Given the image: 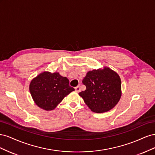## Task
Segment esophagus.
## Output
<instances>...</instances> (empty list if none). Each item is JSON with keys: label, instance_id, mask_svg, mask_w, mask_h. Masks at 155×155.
Listing matches in <instances>:
<instances>
[{"label": "esophagus", "instance_id": "obj_1", "mask_svg": "<svg viewBox=\"0 0 155 155\" xmlns=\"http://www.w3.org/2000/svg\"><path fill=\"white\" fill-rule=\"evenodd\" d=\"M80 91H81V89H80V87L79 86H77L76 87H75V91H76V92H80Z\"/></svg>", "mask_w": 155, "mask_h": 155}]
</instances>
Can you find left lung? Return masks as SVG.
<instances>
[{"label": "left lung", "mask_w": 155, "mask_h": 155, "mask_svg": "<svg viewBox=\"0 0 155 155\" xmlns=\"http://www.w3.org/2000/svg\"><path fill=\"white\" fill-rule=\"evenodd\" d=\"M86 90L79 93L92 112L103 113L112 109L121 96V81L109 67L88 71L83 79Z\"/></svg>", "instance_id": "8db88e82"}]
</instances>
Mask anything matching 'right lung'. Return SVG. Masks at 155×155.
<instances>
[{
	"instance_id": "add662e5",
	"label": "right lung",
	"mask_w": 155,
	"mask_h": 155,
	"mask_svg": "<svg viewBox=\"0 0 155 155\" xmlns=\"http://www.w3.org/2000/svg\"><path fill=\"white\" fill-rule=\"evenodd\" d=\"M30 92L35 104L45 110H52L65 96L74 91L69 85L67 78L59 72L45 71L40 73L31 81Z\"/></svg>"
}]
</instances>
